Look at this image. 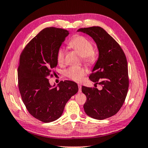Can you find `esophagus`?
Listing matches in <instances>:
<instances>
[{
	"mask_svg": "<svg viewBox=\"0 0 148 148\" xmlns=\"http://www.w3.org/2000/svg\"><path fill=\"white\" fill-rule=\"evenodd\" d=\"M78 88H79L78 92H82V86H81V85L78 84Z\"/></svg>",
	"mask_w": 148,
	"mask_h": 148,
	"instance_id": "34e87169",
	"label": "esophagus"
}]
</instances>
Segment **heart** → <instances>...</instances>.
Returning a JSON list of instances; mask_svg holds the SVG:
<instances>
[{
  "mask_svg": "<svg viewBox=\"0 0 148 148\" xmlns=\"http://www.w3.org/2000/svg\"><path fill=\"white\" fill-rule=\"evenodd\" d=\"M69 45L82 57L84 62L86 64L92 65L96 62L97 53L93 50V44L89 39L77 35L69 42ZM64 56L65 49L60 48L57 53V61L59 64H63ZM86 72V71L84 67L72 66L66 70L65 75L75 82H79L83 78Z\"/></svg>",
  "mask_w": 148,
  "mask_h": 148,
  "instance_id": "1",
  "label": "heart"
}]
</instances>
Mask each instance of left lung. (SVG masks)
Returning a JSON list of instances; mask_svg holds the SVG:
<instances>
[{
	"label": "left lung",
	"instance_id": "left-lung-1",
	"mask_svg": "<svg viewBox=\"0 0 148 148\" xmlns=\"http://www.w3.org/2000/svg\"><path fill=\"white\" fill-rule=\"evenodd\" d=\"M77 32L89 35L97 44L99 58L89 79L95 87H82L87 101L84 109L87 116L104 119L114 116L123 104L129 89L128 66L121 46L101 27L81 28ZM103 87L101 90L96 84Z\"/></svg>",
	"mask_w": 148,
	"mask_h": 148
}]
</instances>
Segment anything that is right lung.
<instances>
[{"label": "right lung", "mask_w": 148, "mask_h": 148, "mask_svg": "<svg viewBox=\"0 0 148 148\" xmlns=\"http://www.w3.org/2000/svg\"><path fill=\"white\" fill-rule=\"evenodd\" d=\"M69 34L65 29L45 28L27 44L20 56V94L30 114L42 122L59 118L66 102L78 91L74 82L61 81L57 88L47 79L53 76L50 73L57 65V51Z\"/></svg>", "instance_id": "obj_1"}]
</instances>
